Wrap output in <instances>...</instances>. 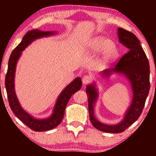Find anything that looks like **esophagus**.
<instances>
[{"instance_id": "34e87169", "label": "esophagus", "mask_w": 156, "mask_h": 156, "mask_svg": "<svg viewBox=\"0 0 156 156\" xmlns=\"http://www.w3.org/2000/svg\"><path fill=\"white\" fill-rule=\"evenodd\" d=\"M91 77L89 75H84L82 77V83L84 84H88V83L91 82Z\"/></svg>"}]
</instances>
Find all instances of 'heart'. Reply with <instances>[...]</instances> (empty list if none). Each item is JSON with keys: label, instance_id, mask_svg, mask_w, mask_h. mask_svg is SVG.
<instances>
[{"label": "heart", "instance_id": "1", "mask_svg": "<svg viewBox=\"0 0 156 156\" xmlns=\"http://www.w3.org/2000/svg\"><path fill=\"white\" fill-rule=\"evenodd\" d=\"M91 50L94 52H105L104 62L108 63L116 58L118 51L114 47V44L110 40L99 37L95 38L91 42Z\"/></svg>", "mask_w": 156, "mask_h": 156}]
</instances>
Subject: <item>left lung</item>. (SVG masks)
Masks as SVG:
<instances>
[{"label":"left lung","instance_id":"obj_1","mask_svg":"<svg viewBox=\"0 0 156 156\" xmlns=\"http://www.w3.org/2000/svg\"><path fill=\"white\" fill-rule=\"evenodd\" d=\"M118 35L119 41L129 51L119 59L116 67L104 70L102 74L108 76L113 72L123 74L131 83L133 99L123 120L116 125L104 124L97 121L94 115V105L98 97L97 89L94 84L88 85L86 89L89 117L94 127L101 131L112 133L124 131L139 118L150 90V66L139 40L133 33L123 28L118 29Z\"/></svg>","mask_w":156,"mask_h":156}]
</instances>
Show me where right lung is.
Returning <instances> with one entry per match:
<instances>
[{
	"label": "right lung",
	"instance_id": "right-lung-1",
	"mask_svg": "<svg viewBox=\"0 0 156 156\" xmlns=\"http://www.w3.org/2000/svg\"><path fill=\"white\" fill-rule=\"evenodd\" d=\"M55 32L41 31L40 30H33L28 31L23 38V40L20 44L14 49L10 55L9 61H8V71L5 75V85L8 102L10 108L16 115V117L20 119L23 123L27 127L35 131H45L51 130L57 126L62 120L65 110L67 104L69 101L70 97L72 94L80 90L82 87V80L80 77H76L72 81L69 85L65 87V89L59 94L57 100L52 116L45 119H37L33 118L30 115L25 112L21 107L18 99H17L16 92H15L14 79L16 73V64L18 59L20 58L22 51L28 46L34 40L42 37H47L55 35Z\"/></svg>",
	"mask_w": 156,
	"mask_h": 156
}]
</instances>
